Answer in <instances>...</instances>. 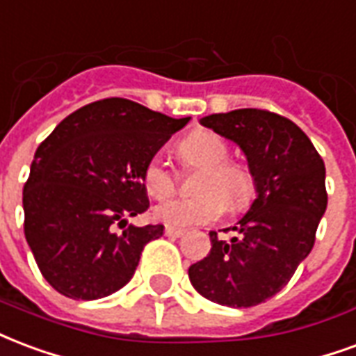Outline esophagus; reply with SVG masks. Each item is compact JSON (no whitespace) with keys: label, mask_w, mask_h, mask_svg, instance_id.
Segmentation results:
<instances>
[{"label":"esophagus","mask_w":356,"mask_h":356,"mask_svg":"<svg viewBox=\"0 0 356 356\" xmlns=\"http://www.w3.org/2000/svg\"><path fill=\"white\" fill-rule=\"evenodd\" d=\"M164 232L168 238H181V236L185 234V230H181V228H173V226H165Z\"/></svg>","instance_id":"34e87169"}]
</instances>
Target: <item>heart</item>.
<instances>
[{
  "instance_id": "obj_1",
  "label": "heart",
  "mask_w": 356,
  "mask_h": 356,
  "mask_svg": "<svg viewBox=\"0 0 356 356\" xmlns=\"http://www.w3.org/2000/svg\"><path fill=\"white\" fill-rule=\"evenodd\" d=\"M230 147L211 130L192 131L177 145V156L188 170H200L194 183L196 198H175L154 207V218L173 228L205 225L230 211H245L257 198L254 171L238 160H230ZM143 186L154 200L170 198L177 179L160 158H152L143 170Z\"/></svg>"
}]
</instances>
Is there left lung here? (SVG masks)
Instances as JSON below:
<instances>
[{"mask_svg":"<svg viewBox=\"0 0 356 356\" xmlns=\"http://www.w3.org/2000/svg\"><path fill=\"white\" fill-rule=\"evenodd\" d=\"M236 141L254 171L259 196L230 241L209 232L211 251L188 268L192 286L215 304L252 307L291 281L315 243L325 215V162L289 118L266 109H236L200 120Z\"/></svg>","mask_w":356,"mask_h":356,"instance_id":"obj_1","label":"left lung"}]
</instances>
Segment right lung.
<instances>
[{
    "label": "right lung",
    "mask_w": 356,
    "mask_h": 356,
    "mask_svg": "<svg viewBox=\"0 0 356 356\" xmlns=\"http://www.w3.org/2000/svg\"><path fill=\"white\" fill-rule=\"evenodd\" d=\"M188 120L107 97L71 113L39 145L22 192L24 234L54 291L97 300L130 281L145 245L164 234L162 225L126 226L149 209L145 165Z\"/></svg>",
    "instance_id": "right-lung-1"
}]
</instances>
